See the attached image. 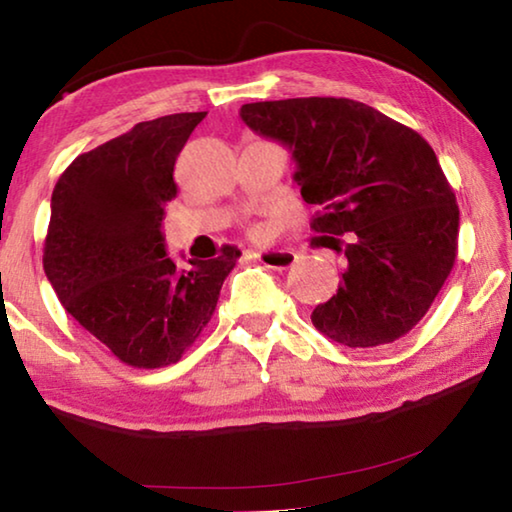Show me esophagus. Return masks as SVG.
I'll return each mask as SVG.
<instances>
[{
    "mask_svg": "<svg viewBox=\"0 0 512 512\" xmlns=\"http://www.w3.org/2000/svg\"><path fill=\"white\" fill-rule=\"evenodd\" d=\"M255 257L259 264H264L266 268H273V271H287V268H291L298 262V255L293 253L291 248L259 250V253H255Z\"/></svg>",
    "mask_w": 512,
    "mask_h": 512,
    "instance_id": "obj_1",
    "label": "esophagus"
}]
</instances>
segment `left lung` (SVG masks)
Instances as JSON below:
<instances>
[{
  "label": "left lung",
  "mask_w": 512,
  "mask_h": 512,
  "mask_svg": "<svg viewBox=\"0 0 512 512\" xmlns=\"http://www.w3.org/2000/svg\"><path fill=\"white\" fill-rule=\"evenodd\" d=\"M239 115L289 146L302 198L320 207L311 230L345 257L339 291L314 309V327L348 348L409 334L458 250L456 196L429 142L352 99L259 101Z\"/></svg>",
  "instance_id": "8db88e82"
}]
</instances>
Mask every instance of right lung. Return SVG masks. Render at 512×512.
<instances>
[{"mask_svg":"<svg viewBox=\"0 0 512 512\" xmlns=\"http://www.w3.org/2000/svg\"><path fill=\"white\" fill-rule=\"evenodd\" d=\"M207 112H178L81 153L51 194L47 280L67 314L133 368L180 361L216 309L223 280L241 257L178 271L164 253V207L176 198L173 167Z\"/></svg>","mask_w":512,"mask_h":512,"instance_id":"right-lung-1","label":"right lung"}]
</instances>
